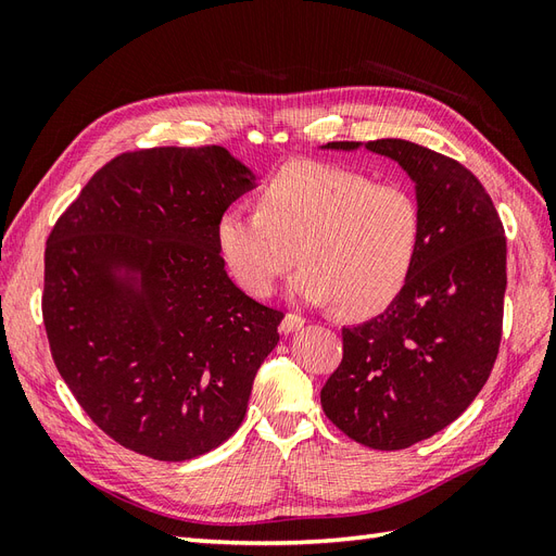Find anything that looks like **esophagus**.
<instances>
[{
  "mask_svg": "<svg viewBox=\"0 0 556 556\" xmlns=\"http://www.w3.org/2000/svg\"><path fill=\"white\" fill-rule=\"evenodd\" d=\"M304 323H306V319L301 317V315H296V313H288V315L282 317L280 331H282V333H294V331H299L301 327H304Z\"/></svg>",
  "mask_w": 556,
  "mask_h": 556,
  "instance_id": "1",
  "label": "esophagus"
}]
</instances>
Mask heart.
I'll return each mask as SVG.
<instances>
[{"label": "heart", "mask_w": 556, "mask_h": 556, "mask_svg": "<svg viewBox=\"0 0 556 556\" xmlns=\"http://www.w3.org/2000/svg\"><path fill=\"white\" fill-rule=\"evenodd\" d=\"M215 239L248 294H271L299 252L304 268L290 285L296 299L368 317L406 288L419 248V208L401 185L296 160L264 185L260 211H225Z\"/></svg>", "instance_id": "1"}]
</instances>
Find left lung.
Masks as SVG:
<instances>
[{
    "instance_id": "left-lung-1",
    "label": "left lung",
    "mask_w": 556,
    "mask_h": 556,
    "mask_svg": "<svg viewBox=\"0 0 556 556\" xmlns=\"http://www.w3.org/2000/svg\"><path fill=\"white\" fill-rule=\"evenodd\" d=\"M371 150L415 182L419 248L403 292L380 315L343 329V359L323 410L352 441L403 450L454 422L478 396L498 355L506 237L466 166L403 139L331 141Z\"/></svg>"
}]
</instances>
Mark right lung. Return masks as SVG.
<instances>
[{
	"label": "right lung",
	"mask_w": 556,
	"mask_h": 556,
	"mask_svg": "<svg viewBox=\"0 0 556 556\" xmlns=\"http://www.w3.org/2000/svg\"><path fill=\"white\" fill-rule=\"evenodd\" d=\"M255 185L223 146L137 150L104 164L50 231V352L127 450L194 459L243 422L285 315L231 282L215 227Z\"/></svg>",
	"instance_id": "add662e5"
}]
</instances>
